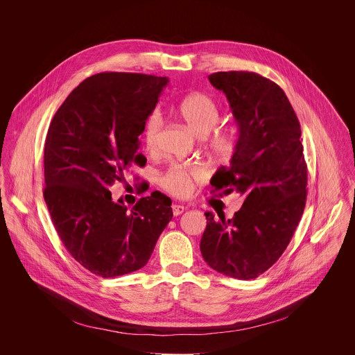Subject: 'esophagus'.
Returning a JSON list of instances; mask_svg holds the SVG:
<instances>
[{
    "label": "esophagus",
    "mask_w": 355,
    "mask_h": 355,
    "mask_svg": "<svg viewBox=\"0 0 355 355\" xmlns=\"http://www.w3.org/2000/svg\"><path fill=\"white\" fill-rule=\"evenodd\" d=\"M186 210V207L183 205H173L172 206V211H173V216H180L183 211Z\"/></svg>",
    "instance_id": "obj_1"
}]
</instances>
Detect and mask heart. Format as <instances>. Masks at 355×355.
I'll return each mask as SVG.
<instances>
[{"label": "heart", "mask_w": 355, "mask_h": 355, "mask_svg": "<svg viewBox=\"0 0 355 355\" xmlns=\"http://www.w3.org/2000/svg\"><path fill=\"white\" fill-rule=\"evenodd\" d=\"M176 114L198 138H203L209 148L217 155L225 157L234 149V138L223 131L210 134L220 120L217 103L205 93H191L183 97L176 105ZM162 127V116L158 110H153L142 127V144L145 149L153 153L157 148V139ZM206 172L198 164L175 165L161 178V186L168 193L178 197L191 194L194 182L205 179Z\"/></svg>", "instance_id": "heart-1"}]
</instances>
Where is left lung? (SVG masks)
<instances>
[{
    "label": "left lung",
    "mask_w": 355,
    "mask_h": 355,
    "mask_svg": "<svg viewBox=\"0 0 355 355\" xmlns=\"http://www.w3.org/2000/svg\"><path fill=\"white\" fill-rule=\"evenodd\" d=\"M209 82L225 94L239 130L230 166L213 175L211 191H236L245 202L230 220L206 211L200 248L218 273L250 280L280 258L304 214L301 124L284 92L258 73L216 72Z\"/></svg>",
    "instance_id": "obj_1"
}]
</instances>
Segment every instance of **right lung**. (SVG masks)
<instances>
[{
    "mask_svg": "<svg viewBox=\"0 0 355 355\" xmlns=\"http://www.w3.org/2000/svg\"><path fill=\"white\" fill-rule=\"evenodd\" d=\"M168 82L144 73H97L67 97L51 120L45 202L67 250L97 276L144 268L172 220V201L159 191L131 210L109 191L134 164H145L138 137Z\"/></svg>",
    "mask_w": 355,
    "mask_h": 355,
    "instance_id": "obj_1",
    "label": "right lung"
}]
</instances>
